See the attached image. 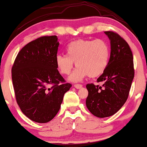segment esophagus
Returning <instances> with one entry per match:
<instances>
[{
	"mask_svg": "<svg viewBox=\"0 0 147 147\" xmlns=\"http://www.w3.org/2000/svg\"><path fill=\"white\" fill-rule=\"evenodd\" d=\"M74 86H75V88H76L79 89V88H81L82 87V84H75V85H74Z\"/></svg>",
	"mask_w": 147,
	"mask_h": 147,
	"instance_id": "34e87169",
	"label": "esophagus"
}]
</instances>
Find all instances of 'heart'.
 I'll list each match as a JSON object with an SVG mask.
<instances>
[{
	"label": "heart",
	"instance_id": "1",
	"mask_svg": "<svg viewBox=\"0 0 147 147\" xmlns=\"http://www.w3.org/2000/svg\"><path fill=\"white\" fill-rule=\"evenodd\" d=\"M66 52L67 56L57 55V67L61 74L68 75L75 62L77 68L70 77V80L74 82H79L87 76L90 78L100 76L105 71L110 57L109 44L101 38L72 41L67 47Z\"/></svg>",
	"mask_w": 147,
	"mask_h": 147
}]
</instances>
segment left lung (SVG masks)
I'll return each mask as SVG.
<instances>
[{"mask_svg":"<svg viewBox=\"0 0 147 147\" xmlns=\"http://www.w3.org/2000/svg\"><path fill=\"white\" fill-rule=\"evenodd\" d=\"M111 40V56L107 67L97 79L102 85L88 84L86 104L90 112L106 117L117 112L129 97L134 77L133 53L129 44L117 33L106 31Z\"/></svg>","mask_w":147,"mask_h":147,"instance_id":"8db88e82","label":"left lung"}]
</instances>
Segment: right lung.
<instances>
[{"mask_svg":"<svg viewBox=\"0 0 147 147\" xmlns=\"http://www.w3.org/2000/svg\"><path fill=\"white\" fill-rule=\"evenodd\" d=\"M59 45L55 35L39 37L18 52L11 68L16 102L34 122L52 120L59 111L64 94L72 86L57 69Z\"/></svg>","mask_w":147,"mask_h":147,"instance_id":"1","label":"right lung"}]
</instances>
